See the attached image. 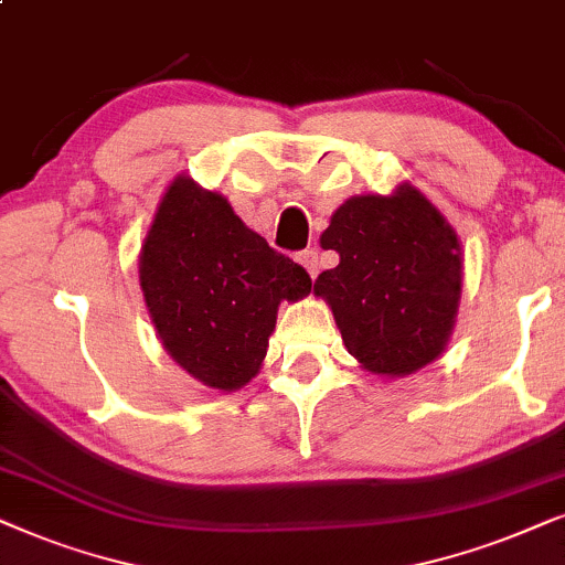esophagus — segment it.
<instances>
[{
	"label": "esophagus",
	"mask_w": 565,
	"mask_h": 565,
	"mask_svg": "<svg viewBox=\"0 0 565 565\" xmlns=\"http://www.w3.org/2000/svg\"><path fill=\"white\" fill-rule=\"evenodd\" d=\"M299 263L307 268V274H310L312 278L320 274V258H318V250L315 247H307V250L299 253Z\"/></svg>",
	"instance_id": "34e87169"
}]
</instances>
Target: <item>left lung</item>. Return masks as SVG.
Returning a JSON list of instances; mask_svg holds the SVG:
<instances>
[{"instance_id":"obj_1","label":"left lung","mask_w":565,"mask_h":565,"mask_svg":"<svg viewBox=\"0 0 565 565\" xmlns=\"http://www.w3.org/2000/svg\"><path fill=\"white\" fill-rule=\"evenodd\" d=\"M320 245L341 263L315 278L345 349L364 370L403 377L445 351L462 291L455 230L416 188L353 195Z\"/></svg>"}]
</instances>
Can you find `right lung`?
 Wrapping results in <instances>:
<instances>
[{"mask_svg":"<svg viewBox=\"0 0 565 565\" xmlns=\"http://www.w3.org/2000/svg\"><path fill=\"white\" fill-rule=\"evenodd\" d=\"M139 281L164 349L214 390L258 374L281 299L312 289L310 274L247 230L224 195L183 175L147 232Z\"/></svg>","mask_w":565,"mask_h":565,"instance_id":"right-lung-1","label":"right lung"}]
</instances>
